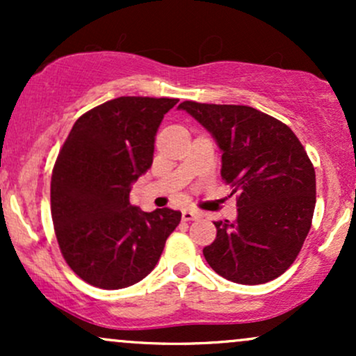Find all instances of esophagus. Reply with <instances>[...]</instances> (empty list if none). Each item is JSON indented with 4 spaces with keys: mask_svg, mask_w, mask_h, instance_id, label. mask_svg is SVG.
<instances>
[{
    "mask_svg": "<svg viewBox=\"0 0 356 356\" xmlns=\"http://www.w3.org/2000/svg\"><path fill=\"white\" fill-rule=\"evenodd\" d=\"M197 218H199L197 212H194V211H191V209H184L182 211V219L184 220H194V219H197Z\"/></svg>",
    "mask_w": 356,
    "mask_h": 356,
    "instance_id": "obj_1",
    "label": "esophagus"
}]
</instances>
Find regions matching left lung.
<instances>
[{"instance_id":"8db88e82","label":"left lung","mask_w":356,"mask_h":356,"mask_svg":"<svg viewBox=\"0 0 356 356\" xmlns=\"http://www.w3.org/2000/svg\"><path fill=\"white\" fill-rule=\"evenodd\" d=\"M222 152L220 175L238 194L236 220L214 222L204 257L239 284L275 280L300 254L312 227L316 177L305 147L283 122L246 105L182 102Z\"/></svg>"}]
</instances>
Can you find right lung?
<instances>
[{"label":"right lung","instance_id":"right-lung-1","mask_svg":"<svg viewBox=\"0 0 356 356\" xmlns=\"http://www.w3.org/2000/svg\"><path fill=\"white\" fill-rule=\"evenodd\" d=\"M177 99L118 97L72 127L51 174V219L67 264L88 284L120 289L149 275L181 222L169 207L140 211L132 184L150 169L162 118Z\"/></svg>","mask_w":356,"mask_h":356}]
</instances>
